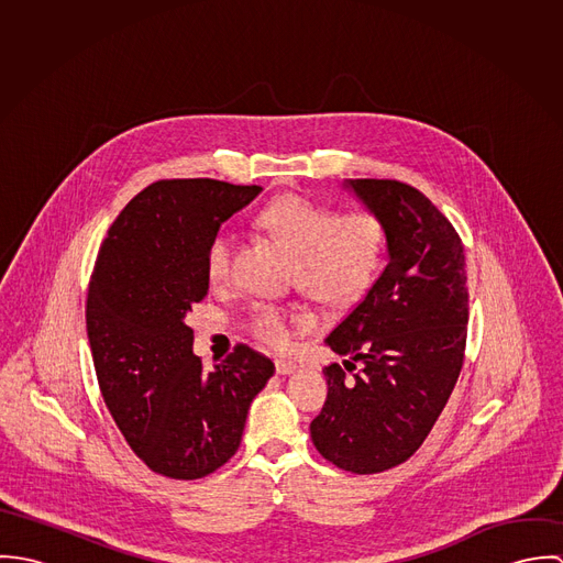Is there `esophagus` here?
<instances>
[{"mask_svg": "<svg viewBox=\"0 0 563 563\" xmlns=\"http://www.w3.org/2000/svg\"><path fill=\"white\" fill-rule=\"evenodd\" d=\"M275 368H277V373H279V375H290V373H295V371H297V364H295L292 360H284V357H279V360H275Z\"/></svg>", "mask_w": 563, "mask_h": 563, "instance_id": "1", "label": "esophagus"}]
</instances>
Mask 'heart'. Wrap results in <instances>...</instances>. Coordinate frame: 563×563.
I'll return each instance as SVG.
<instances>
[{
    "instance_id": "heart-1",
    "label": "heart",
    "mask_w": 563,
    "mask_h": 563,
    "mask_svg": "<svg viewBox=\"0 0 563 563\" xmlns=\"http://www.w3.org/2000/svg\"><path fill=\"white\" fill-rule=\"evenodd\" d=\"M257 223L295 251L292 279L327 306L357 301L375 282L386 255V225L368 210L335 214L306 197L284 195L262 208ZM232 253L234 236L228 230L217 232L206 249V273L212 282L230 277ZM303 321L295 308L257 301L246 317V329L257 342L286 349Z\"/></svg>"
}]
</instances>
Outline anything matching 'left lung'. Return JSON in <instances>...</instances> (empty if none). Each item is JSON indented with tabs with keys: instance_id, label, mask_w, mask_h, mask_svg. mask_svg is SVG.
Listing matches in <instances>:
<instances>
[{
	"instance_id": "left-lung-1",
	"label": "left lung",
	"mask_w": 563,
	"mask_h": 563,
	"mask_svg": "<svg viewBox=\"0 0 563 563\" xmlns=\"http://www.w3.org/2000/svg\"><path fill=\"white\" fill-rule=\"evenodd\" d=\"M344 186L384 221L388 262L324 340L346 360L322 368L329 390L310 433L327 462L373 475L418 451L457 384L468 333L466 255L451 221L413 186Z\"/></svg>"
}]
</instances>
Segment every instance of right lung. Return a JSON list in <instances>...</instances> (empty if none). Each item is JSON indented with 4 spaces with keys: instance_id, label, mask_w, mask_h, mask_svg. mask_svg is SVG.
Masks as SVG:
<instances>
[{
    "instance_id": "obj_1",
    "label": "right lung",
    "mask_w": 563,
    "mask_h": 563,
    "mask_svg": "<svg viewBox=\"0 0 563 563\" xmlns=\"http://www.w3.org/2000/svg\"><path fill=\"white\" fill-rule=\"evenodd\" d=\"M262 192L208 177L161 179L117 217L88 284L86 331L101 397L162 477L201 479L241 446L275 364L239 344L206 373L186 314L208 295L206 249Z\"/></svg>"
}]
</instances>
